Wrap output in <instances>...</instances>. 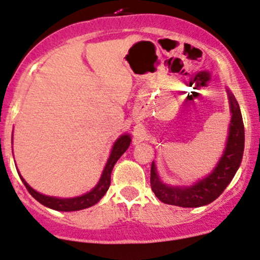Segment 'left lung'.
<instances>
[{
  "instance_id": "8db88e82",
  "label": "left lung",
  "mask_w": 260,
  "mask_h": 260,
  "mask_svg": "<svg viewBox=\"0 0 260 260\" xmlns=\"http://www.w3.org/2000/svg\"><path fill=\"white\" fill-rule=\"evenodd\" d=\"M231 122L224 151L214 169L207 176L188 186H172L160 178L156 165H151V189L161 202L178 207H202L218 198L230 185L242 162L244 151V125L238 102L227 89Z\"/></svg>"
}]
</instances>
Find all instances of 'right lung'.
<instances>
[{"label":"right lung","mask_w":260,"mask_h":260,"mask_svg":"<svg viewBox=\"0 0 260 260\" xmlns=\"http://www.w3.org/2000/svg\"><path fill=\"white\" fill-rule=\"evenodd\" d=\"M131 142V136L129 134H124V135L119 136V139L114 142L113 149H111L110 156H109L107 165H105L104 170H103L102 177H100L99 182L96 183L95 187L93 189H90L86 193L82 194V196L78 197H72V198H60V197H52V196H46V194L40 193L36 189H33L28 183L26 182L21 174L18 172L19 177H21L22 182L26 186V188L28 189L30 196L42 203L46 207L54 209V211H60V212H72V211H80V209H85L94 206L95 203L99 202L102 200L103 196L107 193L110 186V177H111V171H113L114 165L116 164V161L119 160L120 156L122 155L127 150V147L130 146Z\"/></svg>","instance_id":"obj_1"}]
</instances>
